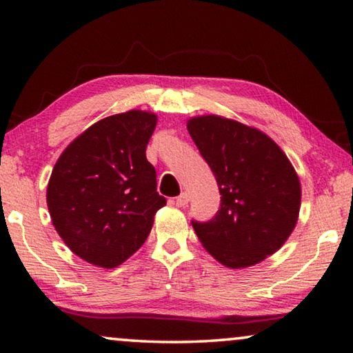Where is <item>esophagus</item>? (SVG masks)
<instances>
[{"label":"esophagus","instance_id":"obj_1","mask_svg":"<svg viewBox=\"0 0 353 353\" xmlns=\"http://www.w3.org/2000/svg\"><path fill=\"white\" fill-rule=\"evenodd\" d=\"M190 202V196L187 194V193H182V194H179L177 198H176V205L177 207H185Z\"/></svg>","mask_w":353,"mask_h":353}]
</instances>
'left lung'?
I'll use <instances>...</instances> for the list:
<instances>
[{"label":"left lung","instance_id":"left-lung-1","mask_svg":"<svg viewBox=\"0 0 353 353\" xmlns=\"http://www.w3.org/2000/svg\"><path fill=\"white\" fill-rule=\"evenodd\" d=\"M188 132L218 182L221 205L191 221L202 246L227 268L256 265L288 240L301 208V183L276 143L216 115L190 119Z\"/></svg>","mask_w":353,"mask_h":353}]
</instances>
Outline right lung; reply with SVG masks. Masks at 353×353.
Returning a JSON list of instances; mask_svg holds the SVG:
<instances>
[{
	"mask_svg": "<svg viewBox=\"0 0 353 353\" xmlns=\"http://www.w3.org/2000/svg\"><path fill=\"white\" fill-rule=\"evenodd\" d=\"M154 113L130 110L94 123L65 149L48 183L57 234L92 265L117 268L146 241L166 204L146 146Z\"/></svg>",
	"mask_w": 353,
	"mask_h": 353,
	"instance_id": "add662e5",
	"label": "right lung"
}]
</instances>
